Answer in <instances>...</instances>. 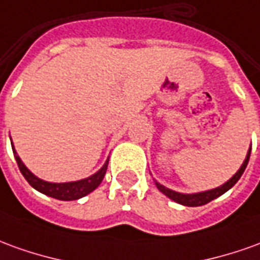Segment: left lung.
<instances>
[{"label": "left lung", "mask_w": 260, "mask_h": 260, "mask_svg": "<svg viewBox=\"0 0 260 260\" xmlns=\"http://www.w3.org/2000/svg\"><path fill=\"white\" fill-rule=\"evenodd\" d=\"M250 149L248 150V155H246V159L242 163V166L239 168L237 173L232 176L230 180L224 183L222 186L217 187V188H212V190H207V191H201V193H194V194H183V193H177V191H173V190H170L168 187L161 186L160 183H156V187L160 190L161 193L165 194V196H168L169 199L173 200L176 203H179V204H183V206L187 207H199V206H204L207 203H210L214 199H217L219 196H222L225 191H228L231 187L235 186V183H237L239 179H241V176L245 172V169L248 166V161H249V156H250Z\"/></svg>", "instance_id": "obj_1"}]
</instances>
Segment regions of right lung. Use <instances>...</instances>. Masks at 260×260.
<instances>
[{"label": "right lung", "mask_w": 260, "mask_h": 260, "mask_svg": "<svg viewBox=\"0 0 260 260\" xmlns=\"http://www.w3.org/2000/svg\"><path fill=\"white\" fill-rule=\"evenodd\" d=\"M11 145H12V152H14L15 160L18 163V168H19L21 173L23 174V177L26 179L29 184L34 187L35 190L46 194L49 197L63 200V201L79 200L87 196L88 193L94 191L100 186V183L103 181V179H104L105 172H107V168H108V160H107L104 163V166L100 169L97 173H94L90 177H87V179L77 181H69V183H49V181H45L39 179V177H36L35 174L32 173L22 163L21 157L18 156L15 148H14V143L11 142Z\"/></svg>", "instance_id": "1"}]
</instances>
